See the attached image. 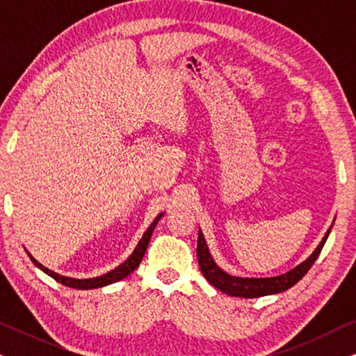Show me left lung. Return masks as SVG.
I'll list each match as a JSON object with an SVG mask.
<instances>
[{
    "label": "left lung",
    "instance_id": "obj_1",
    "mask_svg": "<svg viewBox=\"0 0 356 356\" xmlns=\"http://www.w3.org/2000/svg\"><path fill=\"white\" fill-rule=\"evenodd\" d=\"M332 225H330L329 230L325 232V235L323 236V240H321L318 248H316V250L311 252L303 262H300L298 266L293 267V269H290L289 272H285V274H280L275 277H261V279H257V277L230 275L223 269H220V267L217 266V262L213 261L211 251H209L207 248V243L204 240L201 228H199V238H197L199 267H201L202 275L206 277L209 284L230 296H240V298H257V296L282 293V291L289 290L295 284H298V282L305 277L306 272L311 269V266H313L314 261L318 259L319 252L323 250L330 230H332Z\"/></svg>",
    "mask_w": 356,
    "mask_h": 356
}]
</instances>
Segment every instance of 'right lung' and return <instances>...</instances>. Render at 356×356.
Wrapping results in <instances>:
<instances>
[{"instance_id": "obj_1", "label": "right lung", "mask_w": 356, "mask_h": 356, "mask_svg": "<svg viewBox=\"0 0 356 356\" xmlns=\"http://www.w3.org/2000/svg\"><path fill=\"white\" fill-rule=\"evenodd\" d=\"M162 217H163V212L159 213V216L154 218V222L150 223L147 230L144 232L143 238H140L139 243H138V246L134 248V251L131 252L128 259H126L124 262H121V264L118 267H115L113 270L106 272V274H104V275L92 277V279H74V277L60 275V274H56V272H53V270L48 269V267L42 266L40 262H38L35 257H33L29 251H27V256L31 257V261L38 267V269L45 272L47 275L53 277V279H55L56 282H60V284H63V285L71 286V289H76V290L100 289V286H106V285H110V284H115V282L123 280L124 277H128L131 274V272H134L136 269H138V266L140 264V261H143V257L145 254V250H147V246H149V241H150V236H152V233H154V228H155V225H157L159 220Z\"/></svg>"}]
</instances>
